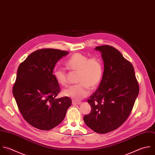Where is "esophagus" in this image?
Here are the masks:
<instances>
[{"label": "esophagus", "mask_w": 155, "mask_h": 155, "mask_svg": "<svg viewBox=\"0 0 155 155\" xmlns=\"http://www.w3.org/2000/svg\"><path fill=\"white\" fill-rule=\"evenodd\" d=\"M81 104V102H77L75 101H72V104L73 105H80Z\"/></svg>", "instance_id": "34e87169"}]
</instances>
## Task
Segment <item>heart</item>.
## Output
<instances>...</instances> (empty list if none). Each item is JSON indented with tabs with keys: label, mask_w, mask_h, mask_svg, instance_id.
I'll list each match as a JSON object with an SVG mask.
<instances>
[{
	"label": "heart",
	"mask_w": 155,
	"mask_h": 155,
	"mask_svg": "<svg viewBox=\"0 0 155 155\" xmlns=\"http://www.w3.org/2000/svg\"><path fill=\"white\" fill-rule=\"evenodd\" d=\"M67 69L78 71L77 82L79 84L72 85L63 91L65 96L73 101H81L88 96L90 88H94L100 83L103 74V67L101 61L96 58H88L81 53L73 54L65 62ZM53 76L56 82L62 86L67 84V74L60 68L53 70Z\"/></svg>",
	"instance_id": "1"
}]
</instances>
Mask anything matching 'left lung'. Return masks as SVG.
Masks as SVG:
<instances>
[{
    "label": "left lung",
    "mask_w": 155,
    "mask_h": 155,
    "mask_svg": "<svg viewBox=\"0 0 155 155\" xmlns=\"http://www.w3.org/2000/svg\"><path fill=\"white\" fill-rule=\"evenodd\" d=\"M94 50L101 53L104 70L98 88L87 100L91 110L84 120L94 131L104 134L127 120L138 96L139 85L132 64L117 49L102 45Z\"/></svg>",
    "instance_id": "8db88e82"
}]
</instances>
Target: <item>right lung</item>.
Returning a JSON list of instances; mask_svg holds the SVG:
<instances>
[{
	"label": "right lung",
	"mask_w": 155,
	"mask_h": 155,
	"mask_svg": "<svg viewBox=\"0 0 155 155\" xmlns=\"http://www.w3.org/2000/svg\"><path fill=\"white\" fill-rule=\"evenodd\" d=\"M68 53L52 48L38 50L18 67L13 94L24 119L36 128L49 130L56 127L71 105L68 97L54 98L60 87L53 74L56 64Z\"/></svg>",
	"instance_id": "right-lung-1"
}]
</instances>
